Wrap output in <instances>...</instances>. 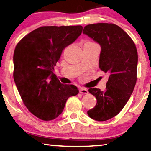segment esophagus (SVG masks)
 <instances>
[{"instance_id": "obj_1", "label": "esophagus", "mask_w": 151, "mask_h": 151, "mask_svg": "<svg viewBox=\"0 0 151 151\" xmlns=\"http://www.w3.org/2000/svg\"><path fill=\"white\" fill-rule=\"evenodd\" d=\"M79 93H82V94H87L88 93V90L87 88H81L79 89Z\"/></svg>"}]
</instances>
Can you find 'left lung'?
Masks as SVG:
<instances>
[{
	"mask_svg": "<svg viewBox=\"0 0 151 151\" xmlns=\"http://www.w3.org/2000/svg\"><path fill=\"white\" fill-rule=\"evenodd\" d=\"M83 34L101 46L99 64L109 75L106 89L91 88L88 92L97 99L96 106L87 114L97 121H106L124 108L136 83L138 53L134 43L119 26L95 23L85 26Z\"/></svg>",
	"mask_w": 151,
	"mask_h": 151,
	"instance_id": "8db88e82",
	"label": "left lung"
}]
</instances>
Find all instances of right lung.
<instances>
[{"instance_id": "add662e5", "label": "right lung", "mask_w": 151, "mask_h": 151, "mask_svg": "<svg viewBox=\"0 0 151 151\" xmlns=\"http://www.w3.org/2000/svg\"><path fill=\"white\" fill-rule=\"evenodd\" d=\"M83 27L44 26L25 35L13 55V78L24 104L42 120L56 118L67 99L76 95L73 85L60 82L54 73L62 52L81 34Z\"/></svg>"}]
</instances>
